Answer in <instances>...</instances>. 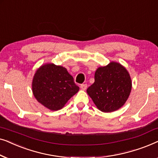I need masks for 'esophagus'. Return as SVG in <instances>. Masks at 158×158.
Wrapping results in <instances>:
<instances>
[{
    "instance_id": "esophagus-1",
    "label": "esophagus",
    "mask_w": 158,
    "mask_h": 158,
    "mask_svg": "<svg viewBox=\"0 0 158 158\" xmlns=\"http://www.w3.org/2000/svg\"><path fill=\"white\" fill-rule=\"evenodd\" d=\"M87 87H88L87 84L83 83V84H81V88L82 90H86V88H87Z\"/></svg>"
}]
</instances>
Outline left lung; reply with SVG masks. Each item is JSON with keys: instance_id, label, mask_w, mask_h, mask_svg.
I'll return each instance as SVG.
<instances>
[{"instance_id": "left-lung-1", "label": "left lung", "mask_w": 158, "mask_h": 158, "mask_svg": "<svg viewBox=\"0 0 158 158\" xmlns=\"http://www.w3.org/2000/svg\"><path fill=\"white\" fill-rule=\"evenodd\" d=\"M131 81L127 70L117 62L101 67L95 73V82L87 93L99 110L116 111L122 106L130 94Z\"/></svg>"}]
</instances>
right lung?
<instances>
[{"mask_svg": "<svg viewBox=\"0 0 158 158\" xmlns=\"http://www.w3.org/2000/svg\"><path fill=\"white\" fill-rule=\"evenodd\" d=\"M78 90L67 69L54 64L41 67L32 82V91L36 100L52 111L62 109Z\"/></svg>", "mask_w": 158, "mask_h": 158, "instance_id": "obj_1", "label": "right lung"}]
</instances>
